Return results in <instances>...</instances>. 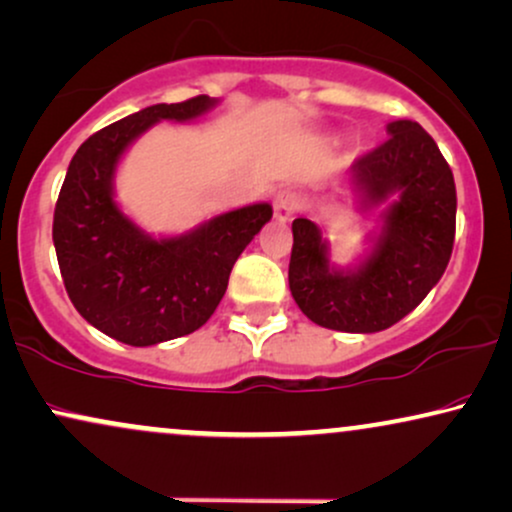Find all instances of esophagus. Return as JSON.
<instances>
[{
    "instance_id": "34e87169",
    "label": "esophagus",
    "mask_w": 512,
    "mask_h": 512,
    "mask_svg": "<svg viewBox=\"0 0 512 512\" xmlns=\"http://www.w3.org/2000/svg\"><path fill=\"white\" fill-rule=\"evenodd\" d=\"M297 208H300V200H297L293 191H281L274 198V217L278 222H290Z\"/></svg>"
}]
</instances>
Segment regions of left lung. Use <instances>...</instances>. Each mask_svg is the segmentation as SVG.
<instances>
[{"mask_svg": "<svg viewBox=\"0 0 512 512\" xmlns=\"http://www.w3.org/2000/svg\"><path fill=\"white\" fill-rule=\"evenodd\" d=\"M390 139L349 167L357 212L385 205L366 250L349 267L312 219L293 222L288 283L309 321L331 331L378 333L411 314L437 286L456 234V184L435 139L413 120L387 125Z\"/></svg>", "mask_w": 512, "mask_h": 512, "instance_id": "obj_1", "label": "left lung"}]
</instances>
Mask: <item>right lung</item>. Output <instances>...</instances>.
Listing matches in <instances>:
<instances>
[{"label":"right lung","instance_id":"right-lung-1","mask_svg":"<svg viewBox=\"0 0 512 512\" xmlns=\"http://www.w3.org/2000/svg\"><path fill=\"white\" fill-rule=\"evenodd\" d=\"M219 99L155 103L77 148L54 210V248L70 302L108 338L148 347L198 331L215 314L238 255L271 219L269 203L236 208L177 236H153L115 200L122 155L158 122H193Z\"/></svg>","mask_w":512,"mask_h":512}]
</instances>
